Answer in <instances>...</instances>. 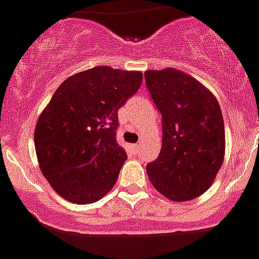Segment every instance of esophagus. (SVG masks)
Here are the masks:
<instances>
[{"label":"esophagus","instance_id":"1","mask_svg":"<svg viewBox=\"0 0 259 259\" xmlns=\"http://www.w3.org/2000/svg\"><path fill=\"white\" fill-rule=\"evenodd\" d=\"M138 147H140V145H133V149L136 150V151H137V149H138Z\"/></svg>","mask_w":259,"mask_h":259}]
</instances>
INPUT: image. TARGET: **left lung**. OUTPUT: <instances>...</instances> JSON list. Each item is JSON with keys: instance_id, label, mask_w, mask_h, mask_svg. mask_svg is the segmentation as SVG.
Returning <instances> with one entry per match:
<instances>
[{"instance_id": "left-lung-1", "label": "left lung", "mask_w": 259, "mask_h": 259, "mask_svg": "<svg viewBox=\"0 0 259 259\" xmlns=\"http://www.w3.org/2000/svg\"><path fill=\"white\" fill-rule=\"evenodd\" d=\"M162 114V149L146 166L156 191L172 201L199 197L213 184L225 156V127L214 95L175 68L145 72Z\"/></svg>"}]
</instances>
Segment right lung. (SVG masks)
Segmentation results:
<instances>
[{
	"label": "right lung",
	"mask_w": 259,
	"mask_h": 259,
	"mask_svg": "<svg viewBox=\"0 0 259 259\" xmlns=\"http://www.w3.org/2000/svg\"><path fill=\"white\" fill-rule=\"evenodd\" d=\"M142 72L100 66L69 76L34 130L36 158L52 190L91 204L116 184L126 151L116 141L118 109L140 89Z\"/></svg>",
	"instance_id": "add662e5"
}]
</instances>
